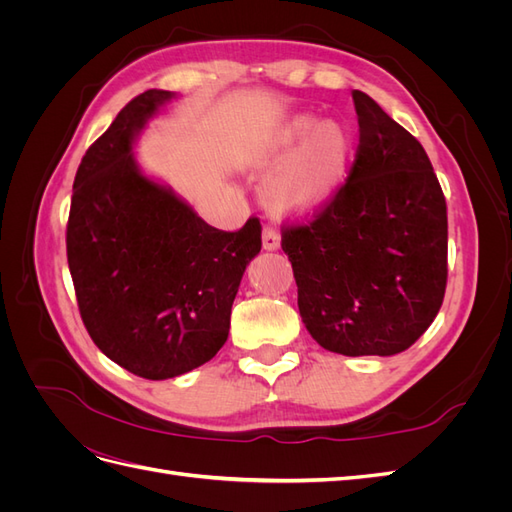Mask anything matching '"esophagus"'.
I'll list each match as a JSON object with an SVG mask.
<instances>
[{
  "mask_svg": "<svg viewBox=\"0 0 512 512\" xmlns=\"http://www.w3.org/2000/svg\"><path fill=\"white\" fill-rule=\"evenodd\" d=\"M262 245H265V250H271V252L277 250V247H280V232L267 226L262 230Z\"/></svg>",
  "mask_w": 512,
  "mask_h": 512,
  "instance_id": "esophagus-1",
  "label": "esophagus"
}]
</instances>
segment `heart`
I'll use <instances>...</instances> for the list:
<instances>
[{
  "label": "heart",
  "mask_w": 512,
  "mask_h": 512,
  "mask_svg": "<svg viewBox=\"0 0 512 512\" xmlns=\"http://www.w3.org/2000/svg\"><path fill=\"white\" fill-rule=\"evenodd\" d=\"M348 158L346 132L335 123L318 126L299 117L262 147L256 164L275 170L267 183L271 205L280 211H309L335 190Z\"/></svg>",
  "instance_id": "b5f03b06"
}]
</instances>
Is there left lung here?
<instances>
[{"mask_svg": "<svg viewBox=\"0 0 512 512\" xmlns=\"http://www.w3.org/2000/svg\"><path fill=\"white\" fill-rule=\"evenodd\" d=\"M359 147L346 183L312 218L282 226L307 331L331 352L391 356L438 316L446 200L423 145L352 91Z\"/></svg>", "mask_w": 512, "mask_h": 512, "instance_id": "8db88e82", "label": "left lung"}]
</instances>
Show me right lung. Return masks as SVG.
I'll list each match as a JSON object with an SVG mask.
<instances>
[{
	"mask_svg": "<svg viewBox=\"0 0 512 512\" xmlns=\"http://www.w3.org/2000/svg\"><path fill=\"white\" fill-rule=\"evenodd\" d=\"M175 94L149 89L121 108L74 177L68 267L87 333L147 380L211 361L224 346L241 277L260 252V220L226 232L138 170L132 143Z\"/></svg>",
	"mask_w": 512,
	"mask_h": 512,
	"instance_id": "right-lung-1",
	"label": "right lung"
}]
</instances>
